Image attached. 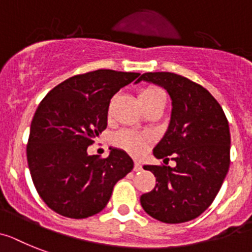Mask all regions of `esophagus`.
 Segmentation results:
<instances>
[{
  "mask_svg": "<svg viewBox=\"0 0 252 252\" xmlns=\"http://www.w3.org/2000/svg\"><path fill=\"white\" fill-rule=\"evenodd\" d=\"M134 172H139V170H142V164H141V162H138V161H136L134 162Z\"/></svg>",
  "mask_w": 252,
  "mask_h": 252,
  "instance_id": "obj_1",
  "label": "esophagus"
}]
</instances>
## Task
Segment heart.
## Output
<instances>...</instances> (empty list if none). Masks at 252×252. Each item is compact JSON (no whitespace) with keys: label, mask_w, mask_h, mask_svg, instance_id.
Wrapping results in <instances>:
<instances>
[{"label":"heart","mask_w":252,"mask_h":252,"mask_svg":"<svg viewBox=\"0 0 252 252\" xmlns=\"http://www.w3.org/2000/svg\"><path fill=\"white\" fill-rule=\"evenodd\" d=\"M138 98L141 105L143 106L146 103H150L158 98H165V94L158 87L149 86L139 91ZM150 143H151L150 137L142 136V134L130 132V130H120L114 137V145L116 147L126 150L130 155L137 156V158L145 154L146 150L149 149Z\"/></svg>","instance_id":"1"}]
</instances>
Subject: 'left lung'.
Masks as SVG:
<instances>
[{
	"label": "left lung",
	"mask_w": 252,
	"mask_h": 252,
	"mask_svg": "<svg viewBox=\"0 0 252 252\" xmlns=\"http://www.w3.org/2000/svg\"><path fill=\"white\" fill-rule=\"evenodd\" d=\"M164 87L172 98L168 130L154 155L177 162L145 165L156 177L141 196L143 210L162 223L177 224L201 215L214 201L230 164V133L223 109L206 88L178 74L158 71L138 78ZM168 164V162H166Z\"/></svg>",
	"instance_id": "obj_1"
}]
</instances>
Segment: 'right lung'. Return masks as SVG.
I'll use <instances>...</instances> for the list:
<instances>
[{
    "instance_id": "obj_1",
    "label": "right lung",
    "mask_w": 252,
    "mask_h": 252,
    "mask_svg": "<svg viewBox=\"0 0 252 252\" xmlns=\"http://www.w3.org/2000/svg\"><path fill=\"white\" fill-rule=\"evenodd\" d=\"M138 75L110 69L74 75L38 105L27 158L38 194L58 214L83 219L100 213L116 182L133 169L123 150L113 149L101 158L87 149L106 129L111 97Z\"/></svg>"
}]
</instances>
